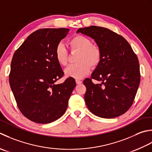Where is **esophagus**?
I'll list each match as a JSON object with an SVG mask.
<instances>
[{
  "label": "esophagus",
  "mask_w": 152,
  "mask_h": 152,
  "mask_svg": "<svg viewBox=\"0 0 152 152\" xmlns=\"http://www.w3.org/2000/svg\"><path fill=\"white\" fill-rule=\"evenodd\" d=\"M75 81H76V83H77V85L81 84V83H82V80H79V79H76V80H75Z\"/></svg>",
  "instance_id": "obj_1"
}]
</instances>
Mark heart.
Listing matches in <instances>:
<instances>
[{
	"label": "heart",
	"mask_w": 152,
	"mask_h": 152,
	"mask_svg": "<svg viewBox=\"0 0 152 152\" xmlns=\"http://www.w3.org/2000/svg\"><path fill=\"white\" fill-rule=\"evenodd\" d=\"M68 46L72 51H78L75 61L77 63L71 65L65 70L67 76L80 79L91 71V66L96 67L100 64L102 50L98 45L92 44L91 40L83 35H77L69 40ZM55 58L61 66L68 64V50L62 43H58L55 48Z\"/></svg>",
	"instance_id": "obj_1"
}]
</instances>
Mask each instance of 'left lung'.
I'll list each match as a JSON object with an SVG mask.
<instances>
[{
    "mask_svg": "<svg viewBox=\"0 0 152 152\" xmlns=\"http://www.w3.org/2000/svg\"><path fill=\"white\" fill-rule=\"evenodd\" d=\"M77 33L91 37L102 50V58L91 79L83 80L85 100L91 112L102 118L123 115L133 104L140 81L137 56L127 41L102 27L80 28ZM92 79L101 83L94 84Z\"/></svg>",
    "mask_w": 152,
    "mask_h": 152,
    "instance_id": "8db88e82",
    "label": "left lung"
}]
</instances>
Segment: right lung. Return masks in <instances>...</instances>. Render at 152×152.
Instances as JSON below:
<instances>
[{"instance_id": "add662e5", "label": "right lung", "mask_w": 152, "mask_h": 152, "mask_svg": "<svg viewBox=\"0 0 152 152\" xmlns=\"http://www.w3.org/2000/svg\"><path fill=\"white\" fill-rule=\"evenodd\" d=\"M69 29H41L27 37L14 52L9 83L18 107L27 119L37 123L53 122L66 112L76 83L64 76L55 58L56 46Z\"/></svg>"}]
</instances>
